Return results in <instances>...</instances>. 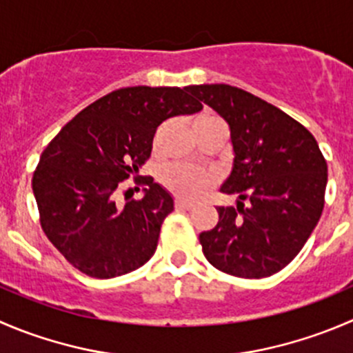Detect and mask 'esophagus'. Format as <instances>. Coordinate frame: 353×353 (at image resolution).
<instances>
[{"instance_id":"esophagus-1","label":"esophagus","mask_w":353,"mask_h":353,"mask_svg":"<svg viewBox=\"0 0 353 353\" xmlns=\"http://www.w3.org/2000/svg\"><path fill=\"white\" fill-rule=\"evenodd\" d=\"M176 208H181V210H191V208H193V203H191V201H186V200H181V198H177Z\"/></svg>"}]
</instances>
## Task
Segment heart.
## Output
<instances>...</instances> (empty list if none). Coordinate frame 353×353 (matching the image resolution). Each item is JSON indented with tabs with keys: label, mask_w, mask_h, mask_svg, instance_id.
<instances>
[{
	"label": "heart",
	"mask_w": 353,
	"mask_h": 353,
	"mask_svg": "<svg viewBox=\"0 0 353 353\" xmlns=\"http://www.w3.org/2000/svg\"><path fill=\"white\" fill-rule=\"evenodd\" d=\"M207 121H214V119L201 117L194 124ZM160 181L177 196L194 200V198L201 196L215 183V174L212 170L200 169V167L172 163V165L163 167L162 172H160Z\"/></svg>",
	"instance_id": "heart-1"
}]
</instances>
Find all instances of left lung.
<instances>
[{"mask_svg": "<svg viewBox=\"0 0 353 353\" xmlns=\"http://www.w3.org/2000/svg\"><path fill=\"white\" fill-rule=\"evenodd\" d=\"M188 91L228 122L234 153L221 191L238 194V205L217 207V225L200 232L203 255L238 278L276 274L299 255L323 214L327 163L319 145L295 119L234 85Z\"/></svg>", "mask_w": 353, "mask_h": 353, "instance_id": "obj_1", "label": "left lung"}]
</instances>
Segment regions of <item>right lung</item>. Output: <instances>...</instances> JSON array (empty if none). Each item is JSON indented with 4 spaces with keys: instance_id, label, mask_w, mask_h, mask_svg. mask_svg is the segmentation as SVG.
<instances>
[{
    "instance_id": "1",
    "label": "right lung",
    "mask_w": 353,
    "mask_h": 353,
    "mask_svg": "<svg viewBox=\"0 0 353 353\" xmlns=\"http://www.w3.org/2000/svg\"><path fill=\"white\" fill-rule=\"evenodd\" d=\"M200 110L188 88H124L85 107L46 146L32 193L44 234L75 269L108 279L152 259L172 194L148 177L141 200L117 207L115 191L139 174L163 121Z\"/></svg>"
}]
</instances>
